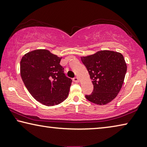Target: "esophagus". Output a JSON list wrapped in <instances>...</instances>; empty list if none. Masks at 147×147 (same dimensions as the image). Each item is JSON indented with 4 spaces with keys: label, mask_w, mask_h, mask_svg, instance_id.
I'll return each instance as SVG.
<instances>
[{
    "label": "esophagus",
    "mask_w": 147,
    "mask_h": 147,
    "mask_svg": "<svg viewBox=\"0 0 147 147\" xmlns=\"http://www.w3.org/2000/svg\"><path fill=\"white\" fill-rule=\"evenodd\" d=\"M73 81L74 82H78V81H79V79H78V77H74L73 78Z\"/></svg>",
    "instance_id": "esophagus-1"
}]
</instances>
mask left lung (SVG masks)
Instances as JSON below:
<instances>
[{
    "label": "left lung",
    "mask_w": 147,
    "mask_h": 147,
    "mask_svg": "<svg viewBox=\"0 0 147 147\" xmlns=\"http://www.w3.org/2000/svg\"><path fill=\"white\" fill-rule=\"evenodd\" d=\"M81 61L86 67L94 85L92 92L85 96L86 99L98 105L112 101L121 88L127 72L123 55L104 50L82 57Z\"/></svg>",
    "instance_id": "obj_1"
}]
</instances>
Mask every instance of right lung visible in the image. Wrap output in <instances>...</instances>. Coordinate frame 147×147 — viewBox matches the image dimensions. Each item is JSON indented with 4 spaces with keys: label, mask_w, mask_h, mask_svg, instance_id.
Instances as JSON below:
<instances>
[{
    "label": "right lung",
    "mask_w": 147,
    "mask_h": 147,
    "mask_svg": "<svg viewBox=\"0 0 147 147\" xmlns=\"http://www.w3.org/2000/svg\"><path fill=\"white\" fill-rule=\"evenodd\" d=\"M61 57L48 50L28 53L20 61V74L26 88L37 101L47 106L61 104L69 95L72 80L65 76Z\"/></svg>",
    "instance_id": "right-lung-1"
}]
</instances>
